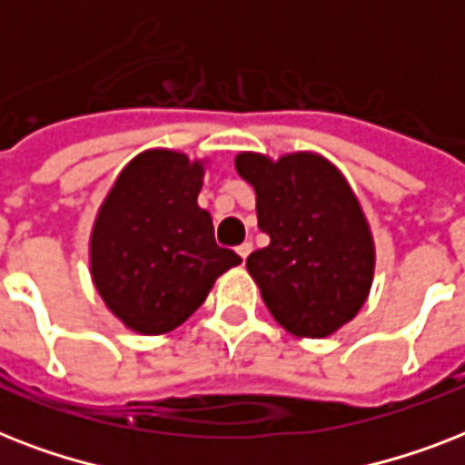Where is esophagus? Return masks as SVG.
<instances>
[{"instance_id": "obj_1", "label": "esophagus", "mask_w": 465, "mask_h": 465, "mask_svg": "<svg viewBox=\"0 0 465 465\" xmlns=\"http://www.w3.org/2000/svg\"><path fill=\"white\" fill-rule=\"evenodd\" d=\"M251 251H253V243H251V241H243V243H241V246L236 248V253H239L241 258H243V261H246Z\"/></svg>"}]
</instances>
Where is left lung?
<instances>
[{
	"mask_svg": "<svg viewBox=\"0 0 465 465\" xmlns=\"http://www.w3.org/2000/svg\"><path fill=\"white\" fill-rule=\"evenodd\" d=\"M236 171L255 188L258 226L270 243L246 268L280 325L325 338L352 321L374 277V241L338 168L299 152L282 159L239 154Z\"/></svg>",
	"mask_w": 465,
	"mask_h": 465,
	"instance_id": "1",
	"label": "left lung"
}]
</instances>
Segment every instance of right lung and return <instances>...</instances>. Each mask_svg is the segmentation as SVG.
<instances>
[{
	"mask_svg": "<svg viewBox=\"0 0 465 465\" xmlns=\"http://www.w3.org/2000/svg\"><path fill=\"white\" fill-rule=\"evenodd\" d=\"M203 163L168 149L134 156L111 188L91 233V277L133 331L161 335L188 321L222 272L239 265L217 246L197 204Z\"/></svg>",
	"mask_w": 465,
	"mask_h": 465,
	"instance_id": "add662e5",
	"label": "right lung"
}]
</instances>
